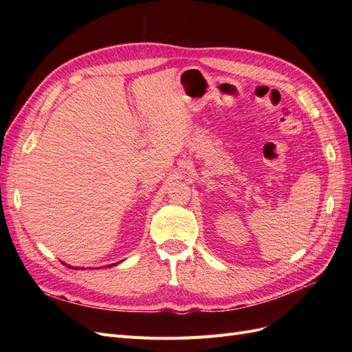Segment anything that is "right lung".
Here are the masks:
<instances>
[{
  "label": "right lung",
  "mask_w": 352,
  "mask_h": 352,
  "mask_svg": "<svg viewBox=\"0 0 352 352\" xmlns=\"http://www.w3.org/2000/svg\"><path fill=\"white\" fill-rule=\"evenodd\" d=\"M63 264H66V263H63ZM67 265V264H66ZM111 265H116V263L114 264H110V265H107V267H111ZM67 267H70V269H78V267H72V265H67Z\"/></svg>",
  "instance_id": "1"
}]
</instances>
